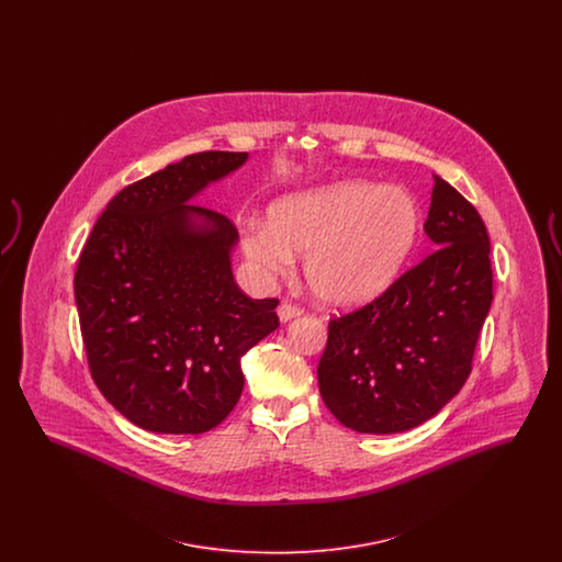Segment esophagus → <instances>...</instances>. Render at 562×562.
Here are the masks:
<instances>
[{
	"instance_id": "esophagus-1",
	"label": "esophagus",
	"mask_w": 562,
	"mask_h": 562,
	"mask_svg": "<svg viewBox=\"0 0 562 562\" xmlns=\"http://www.w3.org/2000/svg\"><path fill=\"white\" fill-rule=\"evenodd\" d=\"M303 310L299 305H294L291 301H282L278 307V318L282 322L293 321L296 316H301Z\"/></svg>"
}]
</instances>
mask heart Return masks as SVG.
I'll return each mask as SVG.
<instances>
[{"label":"heart","instance_id":"heart-1","mask_svg":"<svg viewBox=\"0 0 562 562\" xmlns=\"http://www.w3.org/2000/svg\"><path fill=\"white\" fill-rule=\"evenodd\" d=\"M269 223L241 234L248 261L268 278L291 273L305 255V280L328 307L353 310L385 293L401 276L422 229L415 200L401 188L341 181L276 200Z\"/></svg>","mask_w":562,"mask_h":562}]
</instances>
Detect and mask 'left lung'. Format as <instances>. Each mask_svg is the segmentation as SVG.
Instances as JSON below:
<instances>
[{
    "mask_svg": "<svg viewBox=\"0 0 562 562\" xmlns=\"http://www.w3.org/2000/svg\"><path fill=\"white\" fill-rule=\"evenodd\" d=\"M436 250L369 305L328 324L322 401L360 434H396L431 419L463 387L493 303L488 234L476 209L434 177Z\"/></svg>",
    "mask_w": 562,
    "mask_h": 562,
    "instance_id": "8db88e82",
    "label": "left lung"
}]
</instances>
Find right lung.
Segmentation results:
<instances>
[{
    "mask_svg": "<svg viewBox=\"0 0 562 562\" xmlns=\"http://www.w3.org/2000/svg\"><path fill=\"white\" fill-rule=\"evenodd\" d=\"M246 160L202 151L168 164L122 189L81 250L74 289L90 373L138 428H216L240 401L241 356L280 326L278 299H250L234 280V223L189 204Z\"/></svg>",
    "mask_w": 562,
    "mask_h": 562,
    "instance_id": "1",
    "label": "right lung"
}]
</instances>
